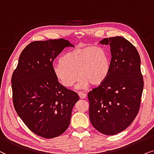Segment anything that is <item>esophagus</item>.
I'll list each match as a JSON object with an SVG mask.
<instances>
[{
	"mask_svg": "<svg viewBox=\"0 0 154 154\" xmlns=\"http://www.w3.org/2000/svg\"><path fill=\"white\" fill-rule=\"evenodd\" d=\"M78 94H79V97H80V98H82H82H85L86 97H87V94H85V93H83V92H82V91H79Z\"/></svg>",
	"mask_w": 154,
	"mask_h": 154,
	"instance_id": "esophagus-1",
	"label": "esophagus"
}]
</instances>
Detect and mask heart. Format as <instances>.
I'll use <instances>...</instances> for the list:
<instances>
[{"mask_svg": "<svg viewBox=\"0 0 154 154\" xmlns=\"http://www.w3.org/2000/svg\"><path fill=\"white\" fill-rule=\"evenodd\" d=\"M110 68V59L103 48L98 46L77 47L63 55L53 65L56 79L69 88L77 79V89H86L89 84L98 85L107 78Z\"/></svg>", "mask_w": 154, "mask_h": 154, "instance_id": "obj_1", "label": "heart"}]
</instances>
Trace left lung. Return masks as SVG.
Segmentation results:
<instances>
[{
    "label": "left lung",
    "instance_id": "1",
    "mask_svg": "<svg viewBox=\"0 0 154 154\" xmlns=\"http://www.w3.org/2000/svg\"><path fill=\"white\" fill-rule=\"evenodd\" d=\"M109 45L110 68L107 78L88 94L89 119L96 130L115 135L130 125L139 110L144 81L136 48L122 36L106 38Z\"/></svg>",
    "mask_w": 154,
    "mask_h": 154
}]
</instances>
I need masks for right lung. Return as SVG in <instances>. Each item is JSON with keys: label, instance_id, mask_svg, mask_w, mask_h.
Masks as SVG:
<instances>
[{"label": "right lung", "instance_id": "obj_1", "mask_svg": "<svg viewBox=\"0 0 154 154\" xmlns=\"http://www.w3.org/2000/svg\"><path fill=\"white\" fill-rule=\"evenodd\" d=\"M69 41L49 39L27 45L20 56L12 76L13 105L27 128L38 136L58 137L69 125L72 110L79 97L60 85L53 62Z\"/></svg>", "mask_w": 154, "mask_h": 154}]
</instances>
